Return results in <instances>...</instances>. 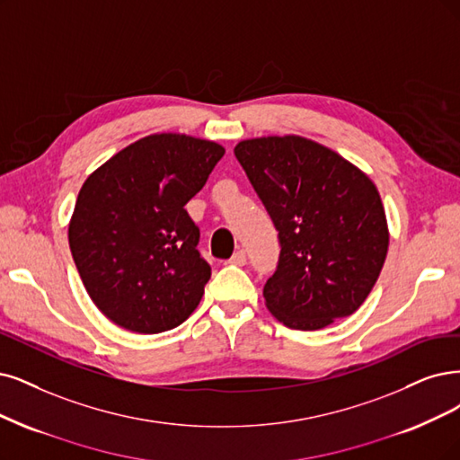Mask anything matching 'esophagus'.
Wrapping results in <instances>:
<instances>
[{
    "label": "esophagus",
    "mask_w": 460,
    "mask_h": 460,
    "mask_svg": "<svg viewBox=\"0 0 460 460\" xmlns=\"http://www.w3.org/2000/svg\"><path fill=\"white\" fill-rule=\"evenodd\" d=\"M229 263H231V265H236V267H243V265H246V252H244V250L234 252V253H233V258L229 260Z\"/></svg>",
    "instance_id": "34e87169"
}]
</instances>
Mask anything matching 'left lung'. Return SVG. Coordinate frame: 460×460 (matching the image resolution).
<instances>
[{"label":"left lung","mask_w":460,"mask_h":460,"mask_svg":"<svg viewBox=\"0 0 460 460\" xmlns=\"http://www.w3.org/2000/svg\"><path fill=\"white\" fill-rule=\"evenodd\" d=\"M234 155L279 231V267L263 288L270 314L292 330H322L358 311L388 252L376 183L297 134L243 140Z\"/></svg>","instance_id":"obj_1"}]
</instances>
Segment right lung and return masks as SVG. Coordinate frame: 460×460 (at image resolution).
I'll list each match as a JSON object with an SVG mask.
<instances>
[{
  "mask_svg": "<svg viewBox=\"0 0 460 460\" xmlns=\"http://www.w3.org/2000/svg\"><path fill=\"white\" fill-rule=\"evenodd\" d=\"M224 153L195 136L149 134L81 185L67 241L84 290L113 324L161 333L197 309L212 269L183 207Z\"/></svg>",
  "mask_w": 460,
  "mask_h": 460,
  "instance_id": "obj_1",
  "label": "right lung"
}]
</instances>
